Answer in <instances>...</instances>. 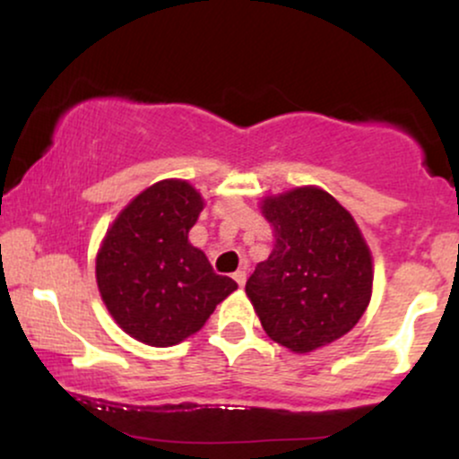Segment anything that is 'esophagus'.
<instances>
[{
    "label": "esophagus",
    "instance_id": "34e87169",
    "mask_svg": "<svg viewBox=\"0 0 459 459\" xmlns=\"http://www.w3.org/2000/svg\"><path fill=\"white\" fill-rule=\"evenodd\" d=\"M233 278L237 281V284H239V287H244V284H246V270H237L233 273Z\"/></svg>",
    "mask_w": 459,
    "mask_h": 459
}]
</instances>
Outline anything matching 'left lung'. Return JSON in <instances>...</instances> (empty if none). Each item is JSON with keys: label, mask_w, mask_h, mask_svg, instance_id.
Returning a JSON list of instances; mask_svg holds the SVG:
<instances>
[{"label": "left lung", "mask_w": 459, "mask_h": 459, "mask_svg": "<svg viewBox=\"0 0 459 459\" xmlns=\"http://www.w3.org/2000/svg\"><path fill=\"white\" fill-rule=\"evenodd\" d=\"M276 233L272 255L255 267L246 293L263 330L307 354L347 334L371 299V252L328 192L298 187L263 200Z\"/></svg>", "instance_id": "8db88e82"}]
</instances>
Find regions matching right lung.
<instances>
[{
	"instance_id": "add662e5",
	"label": "right lung",
	"mask_w": 459,
	"mask_h": 459,
	"mask_svg": "<svg viewBox=\"0 0 459 459\" xmlns=\"http://www.w3.org/2000/svg\"><path fill=\"white\" fill-rule=\"evenodd\" d=\"M203 198L186 181H160L116 218L97 256V284L116 324L152 347L181 343L237 289L187 241Z\"/></svg>"
}]
</instances>
